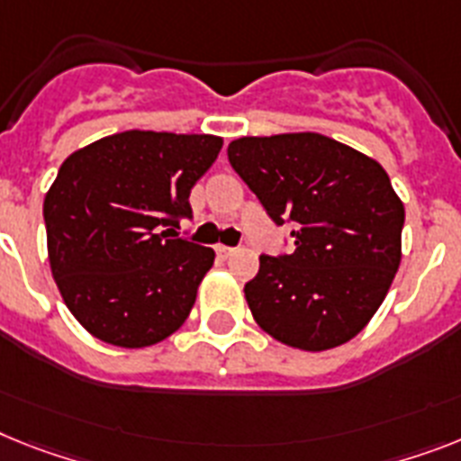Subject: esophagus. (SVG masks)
I'll return each instance as SVG.
<instances>
[{
  "mask_svg": "<svg viewBox=\"0 0 461 461\" xmlns=\"http://www.w3.org/2000/svg\"><path fill=\"white\" fill-rule=\"evenodd\" d=\"M218 255L220 258H230V255H234V249H230V246H218Z\"/></svg>",
  "mask_w": 461,
  "mask_h": 461,
  "instance_id": "34e87169",
  "label": "esophagus"
}]
</instances>
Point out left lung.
I'll return each instance as SVG.
<instances>
[{"mask_svg": "<svg viewBox=\"0 0 461 461\" xmlns=\"http://www.w3.org/2000/svg\"><path fill=\"white\" fill-rule=\"evenodd\" d=\"M227 157L272 222L293 224L290 253L260 255L243 288L258 326L304 351L349 342L401 262L405 211L384 168L319 133L239 138Z\"/></svg>", "mask_w": 461, "mask_h": 461, "instance_id": "1", "label": "left lung"}]
</instances>
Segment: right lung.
Returning <instances> with one entry per match:
<instances>
[{
  "mask_svg": "<svg viewBox=\"0 0 461 461\" xmlns=\"http://www.w3.org/2000/svg\"><path fill=\"white\" fill-rule=\"evenodd\" d=\"M220 147L215 135L123 131L65 158L44 199L49 262L91 335L135 349L183 326L215 253L176 230Z\"/></svg>",
  "mask_w": 461,
  "mask_h": 461,
  "instance_id": "obj_1",
  "label": "right lung"
}]
</instances>
